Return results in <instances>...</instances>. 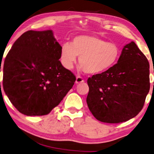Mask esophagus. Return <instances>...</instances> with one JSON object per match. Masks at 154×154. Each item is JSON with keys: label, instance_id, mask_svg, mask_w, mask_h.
I'll list each match as a JSON object with an SVG mask.
<instances>
[{"label": "esophagus", "instance_id": "34e87169", "mask_svg": "<svg viewBox=\"0 0 154 154\" xmlns=\"http://www.w3.org/2000/svg\"><path fill=\"white\" fill-rule=\"evenodd\" d=\"M84 81H85V80L80 76H77L76 79H75V83H76V84L82 83V82H83Z\"/></svg>", "mask_w": 154, "mask_h": 154}]
</instances>
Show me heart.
<instances>
[{
	"label": "heart",
	"mask_w": 154,
	"mask_h": 154,
	"mask_svg": "<svg viewBox=\"0 0 154 154\" xmlns=\"http://www.w3.org/2000/svg\"><path fill=\"white\" fill-rule=\"evenodd\" d=\"M120 55L119 46L93 35H80L73 38L71 44L63 43L60 57L63 65L72 69L79 56V64L86 74H101L117 63Z\"/></svg>",
	"instance_id": "heart-1"
}]
</instances>
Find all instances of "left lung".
<instances>
[{
    "mask_svg": "<svg viewBox=\"0 0 154 154\" xmlns=\"http://www.w3.org/2000/svg\"><path fill=\"white\" fill-rule=\"evenodd\" d=\"M87 103L97 120L127 121L139 113L150 89L149 64L134 42L124 46L118 63L87 80Z\"/></svg>",
    "mask_w": 154,
    "mask_h": 154,
    "instance_id": "1",
    "label": "left lung"
}]
</instances>
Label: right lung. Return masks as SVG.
I'll list each match as a JSON object with an SVG mask.
<instances>
[{"instance_id": "right-lung-1", "label": "right lung", "mask_w": 154, "mask_h": 154, "mask_svg": "<svg viewBox=\"0 0 154 154\" xmlns=\"http://www.w3.org/2000/svg\"><path fill=\"white\" fill-rule=\"evenodd\" d=\"M60 48L52 30H29L9 50L3 64V89L23 114H48L74 85L75 76L59 60Z\"/></svg>"}]
</instances>
